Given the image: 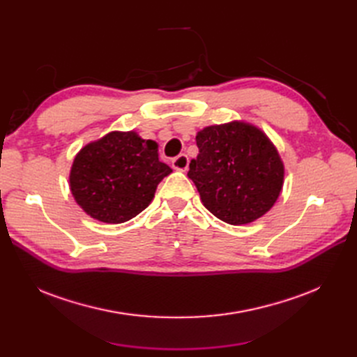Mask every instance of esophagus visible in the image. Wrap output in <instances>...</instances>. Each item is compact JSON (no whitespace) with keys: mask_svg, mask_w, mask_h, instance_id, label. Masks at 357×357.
<instances>
[{"mask_svg":"<svg viewBox=\"0 0 357 357\" xmlns=\"http://www.w3.org/2000/svg\"><path fill=\"white\" fill-rule=\"evenodd\" d=\"M189 167V158L185 153H180L172 159V168H176L178 171H186Z\"/></svg>","mask_w":357,"mask_h":357,"instance_id":"1","label":"esophagus"}]
</instances>
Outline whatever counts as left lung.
I'll use <instances>...</instances> for the list:
<instances>
[{
  "instance_id": "1",
  "label": "left lung",
  "mask_w": 357,
  "mask_h": 357,
  "mask_svg": "<svg viewBox=\"0 0 357 357\" xmlns=\"http://www.w3.org/2000/svg\"><path fill=\"white\" fill-rule=\"evenodd\" d=\"M199 153L189 164L204 207L229 225L250 223L269 211L283 188L277 149L253 125L231 122L197 134Z\"/></svg>"
}]
</instances>
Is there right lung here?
Masks as SVG:
<instances>
[{
    "label": "right lung",
    "instance_id": "obj_1",
    "mask_svg": "<svg viewBox=\"0 0 357 357\" xmlns=\"http://www.w3.org/2000/svg\"><path fill=\"white\" fill-rule=\"evenodd\" d=\"M172 169L159 160L158 144L137 132H110L84 146L70 172L71 193L91 218L123 223L152 202Z\"/></svg>",
    "mask_w": 357,
    "mask_h": 357
}]
</instances>
